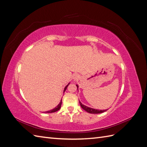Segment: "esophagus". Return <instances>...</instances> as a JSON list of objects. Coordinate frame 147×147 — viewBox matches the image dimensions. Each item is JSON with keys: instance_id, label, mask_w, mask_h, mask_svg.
<instances>
[{"instance_id": "obj_1", "label": "esophagus", "mask_w": 147, "mask_h": 147, "mask_svg": "<svg viewBox=\"0 0 147 147\" xmlns=\"http://www.w3.org/2000/svg\"><path fill=\"white\" fill-rule=\"evenodd\" d=\"M80 77V75H78V74H75L73 75V79L74 80H79Z\"/></svg>"}]
</instances>
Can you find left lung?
<instances>
[{
	"mask_svg": "<svg viewBox=\"0 0 147 147\" xmlns=\"http://www.w3.org/2000/svg\"><path fill=\"white\" fill-rule=\"evenodd\" d=\"M77 89L78 88V85H77ZM80 102V106L84 110H85L86 112L90 113H93V114H97V113H103L104 112H105V111H107V110H96V109H92V108H90V107H88L86 106V105H83Z\"/></svg>",
	"mask_w": 147,
	"mask_h": 147,
	"instance_id": "obj_1",
	"label": "left lung"
}]
</instances>
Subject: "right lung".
<instances>
[{
	"label": "right lung",
	"mask_w": 147,
	"mask_h": 147,
	"mask_svg": "<svg viewBox=\"0 0 147 147\" xmlns=\"http://www.w3.org/2000/svg\"><path fill=\"white\" fill-rule=\"evenodd\" d=\"M69 84H67V86L65 87V88H64V92H65V91L66 90V89H67V86H68ZM61 104H62V100H61L60 103H59L58 105H57V107H55V109H52V110H50V111H47V112H45V113H54V112H57V110H59L61 109Z\"/></svg>",
	"instance_id": "add662e5"
}]
</instances>
